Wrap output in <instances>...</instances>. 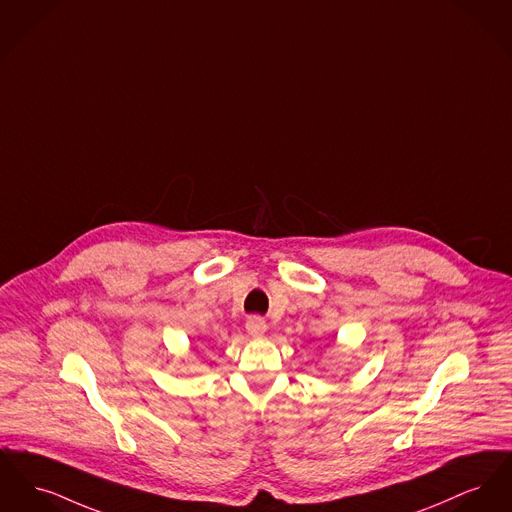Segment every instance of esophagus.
Instances as JSON below:
<instances>
[{"label": "esophagus", "mask_w": 512, "mask_h": 512, "mask_svg": "<svg viewBox=\"0 0 512 512\" xmlns=\"http://www.w3.org/2000/svg\"><path fill=\"white\" fill-rule=\"evenodd\" d=\"M245 329H247V332H249L253 338H263L265 332H267V323H265V319L253 315V317L247 319Z\"/></svg>", "instance_id": "esophagus-1"}]
</instances>
